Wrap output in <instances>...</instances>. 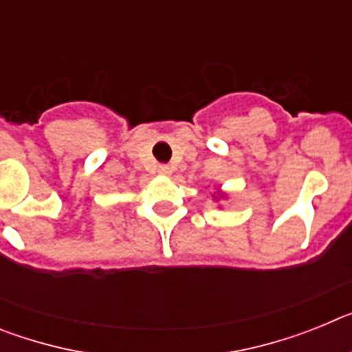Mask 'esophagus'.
<instances>
[{
	"mask_svg": "<svg viewBox=\"0 0 352 352\" xmlns=\"http://www.w3.org/2000/svg\"><path fill=\"white\" fill-rule=\"evenodd\" d=\"M157 170H158V174H164V176H169V174L173 173V169H170L169 166H158Z\"/></svg>",
	"mask_w": 352,
	"mask_h": 352,
	"instance_id": "1",
	"label": "esophagus"
}]
</instances>
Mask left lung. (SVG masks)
<instances>
[{
  "mask_svg": "<svg viewBox=\"0 0 352 352\" xmlns=\"http://www.w3.org/2000/svg\"><path fill=\"white\" fill-rule=\"evenodd\" d=\"M220 197H223V194H222V195H220Z\"/></svg>",
  "mask_w": 352,
  "mask_h": 352,
  "instance_id": "left-lung-1",
  "label": "left lung"
}]
</instances>
